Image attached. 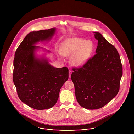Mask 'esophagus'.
Returning <instances> with one entry per match:
<instances>
[{
  "label": "esophagus",
  "mask_w": 134,
  "mask_h": 134,
  "mask_svg": "<svg viewBox=\"0 0 134 134\" xmlns=\"http://www.w3.org/2000/svg\"><path fill=\"white\" fill-rule=\"evenodd\" d=\"M69 77H70V76H71V74H72V71L71 70H69Z\"/></svg>",
  "instance_id": "esophagus-1"
}]
</instances>
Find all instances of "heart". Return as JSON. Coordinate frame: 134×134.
I'll return each instance as SVG.
<instances>
[{"mask_svg":"<svg viewBox=\"0 0 134 134\" xmlns=\"http://www.w3.org/2000/svg\"><path fill=\"white\" fill-rule=\"evenodd\" d=\"M94 46L91 41L80 38H72L68 40L63 45L59 57H71L70 63L76 67L85 64L93 52Z\"/></svg>","mask_w":134,"mask_h":134,"instance_id":"1","label":"heart"}]
</instances>
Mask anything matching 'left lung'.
<instances>
[{
    "instance_id": "obj_1",
    "label": "left lung",
    "mask_w": 134,
    "mask_h": 134,
    "mask_svg": "<svg viewBox=\"0 0 134 134\" xmlns=\"http://www.w3.org/2000/svg\"><path fill=\"white\" fill-rule=\"evenodd\" d=\"M93 33L98 41L96 54L71 75L76 100L88 110L101 108L116 96L122 75L116 48L100 33Z\"/></svg>"
}]
</instances>
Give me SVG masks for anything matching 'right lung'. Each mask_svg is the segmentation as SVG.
<instances>
[{"label": "right lung", "mask_w": 134, "mask_h": 134, "mask_svg": "<svg viewBox=\"0 0 134 134\" xmlns=\"http://www.w3.org/2000/svg\"><path fill=\"white\" fill-rule=\"evenodd\" d=\"M56 28L32 31L24 38L15 53L13 80L20 99L30 107L39 110L51 108L56 104L60 90L69 79L66 67L53 66L46 55L51 51L35 46L48 41ZM42 49L45 53L37 56Z\"/></svg>", "instance_id": "obj_1"}]
</instances>
